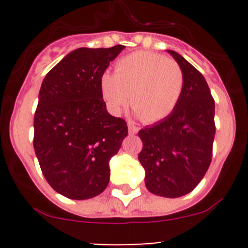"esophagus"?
I'll use <instances>...</instances> for the list:
<instances>
[{
  "mask_svg": "<svg viewBox=\"0 0 248 248\" xmlns=\"http://www.w3.org/2000/svg\"><path fill=\"white\" fill-rule=\"evenodd\" d=\"M128 132H129V134H137L138 133V128H137L134 124H128Z\"/></svg>",
  "mask_w": 248,
  "mask_h": 248,
  "instance_id": "1",
  "label": "esophagus"
}]
</instances>
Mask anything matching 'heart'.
Returning <instances> with one entry per match:
<instances>
[{"label": "heart", "instance_id": "obj_1", "mask_svg": "<svg viewBox=\"0 0 248 248\" xmlns=\"http://www.w3.org/2000/svg\"><path fill=\"white\" fill-rule=\"evenodd\" d=\"M185 86V74L175 60L155 52L138 51L122 57L115 74L101 78L102 96L117 115L131 101L146 124L163 120L176 108Z\"/></svg>", "mask_w": 248, "mask_h": 248}]
</instances>
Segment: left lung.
I'll use <instances>...</instances> for the list:
<instances>
[{"instance_id":"obj_1","label":"left lung","mask_w":248,"mask_h":248,"mask_svg":"<svg viewBox=\"0 0 248 248\" xmlns=\"http://www.w3.org/2000/svg\"><path fill=\"white\" fill-rule=\"evenodd\" d=\"M167 51L184 71V91L170 115L140 129L138 159L151 193L179 198L196 188L211 163L215 101L201 72L176 51Z\"/></svg>"}]
</instances>
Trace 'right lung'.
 Wrapping results in <instances>:
<instances>
[{
  "instance_id": "right-lung-1",
  "label": "right lung",
  "mask_w": 248,
  "mask_h": 248,
  "mask_svg": "<svg viewBox=\"0 0 248 248\" xmlns=\"http://www.w3.org/2000/svg\"><path fill=\"white\" fill-rule=\"evenodd\" d=\"M124 49L79 47L42 82L34 152L47 184L69 199L93 198L107 188L110 158L128 134L126 121L108 112L101 90L102 76Z\"/></svg>"
}]
</instances>
